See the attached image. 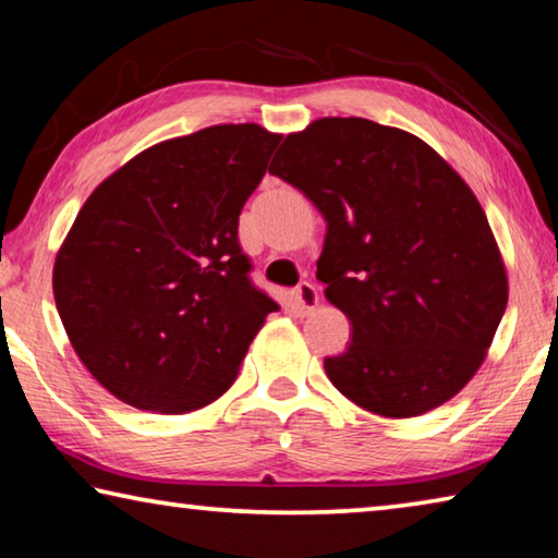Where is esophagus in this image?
Masks as SVG:
<instances>
[{"label": "esophagus", "mask_w": 558, "mask_h": 558, "mask_svg": "<svg viewBox=\"0 0 558 558\" xmlns=\"http://www.w3.org/2000/svg\"><path fill=\"white\" fill-rule=\"evenodd\" d=\"M292 300H295V310L300 315L313 313V310L317 307V302H319L317 288L313 286V282H300V286L292 290Z\"/></svg>", "instance_id": "esophagus-1"}]
</instances>
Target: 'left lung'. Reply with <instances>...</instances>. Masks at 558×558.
Returning <instances> with one entry per match:
<instances>
[{
	"label": "left lung",
	"instance_id": "obj_1",
	"mask_svg": "<svg viewBox=\"0 0 558 558\" xmlns=\"http://www.w3.org/2000/svg\"><path fill=\"white\" fill-rule=\"evenodd\" d=\"M327 221L317 280L352 323L325 359L349 401L411 418L452 399L493 344L507 272L483 206L423 140L364 118L292 132L270 162Z\"/></svg>",
	"mask_w": 558,
	"mask_h": 558
}]
</instances>
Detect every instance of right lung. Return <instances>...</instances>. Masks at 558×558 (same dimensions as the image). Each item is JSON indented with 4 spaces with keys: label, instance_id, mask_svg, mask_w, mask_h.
<instances>
[{
    "label": "right lung",
    "instance_id": "add662e5",
    "mask_svg": "<svg viewBox=\"0 0 558 558\" xmlns=\"http://www.w3.org/2000/svg\"><path fill=\"white\" fill-rule=\"evenodd\" d=\"M280 135L214 125L145 149L75 216L53 298L75 354L135 409L186 413L233 384L278 302L251 280L239 216Z\"/></svg>",
    "mask_w": 558,
    "mask_h": 558
}]
</instances>
